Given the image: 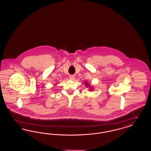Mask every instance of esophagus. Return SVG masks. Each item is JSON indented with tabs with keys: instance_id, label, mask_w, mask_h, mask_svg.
Instances as JSON below:
<instances>
[{
	"instance_id": "obj_1",
	"label": "esophagus",
	"mask_w": 151,
	"mask_h": 151,
	"mask_svg": "<svg viewBox=\"0 0 151 151\" xmlns=\"http://www.w3.org/2000/svg\"><path fill=\"white\" fill-rule=\"evenodd\" d=\"M69 78H70V80H75V77L73 75H71V76H70Z\"/></svg>"
}]
</instances>
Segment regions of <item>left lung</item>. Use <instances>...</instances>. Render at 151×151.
<instances>
[{"label": "left lung", "instance_id": "8db88e82", "mask_svg": "<svg viewBox=\"0 0 151 151\" xmlns=\"http://www.w3.org/2000/svg\"><path fill=\"white\" fill-rule=\"evenodd\" d=\"M84 84H85V86H86V87L89 88V90L90 91H93V90L94 89L93 88V86H91V85H90V84H89L88 81H86V82L84 83Z\"/></svg>", "mask_w": 151, "mask_h": 151}]
</instances>
